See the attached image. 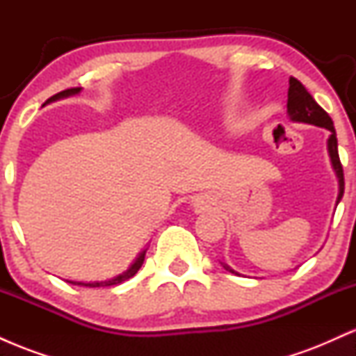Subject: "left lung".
<instances>
[{
  "label": "left lung",
  "mask_w": 356,
  "mask_h": 356,
  "mask_svg": "<svg viewBox=\"0 0 356 356\" xmlns=\"http://www.w3.org/2000/svg\"><path fill=\"white\" fill-rule=\"evenodd\" d=\"M288 115L293 122H303V124H312L316 127H323V129L330 130L332 136L328 137V154L332 159V165L334 174L338 177V186H340V192H338L337 204L341 201L343 191H345V179H343V167L340 162V155H338V140H337V132H334L333 120L330 118L328 113L323 110L320 105L314 102V99L309 95L308 90L305 88V85L300 80H296L295 76L289 79V88H288ZM224 268L229 273H238L234 269H231L227 264H224Z\"/></svg>",
  "instance_id": "8db88e82"
}]
</instances>
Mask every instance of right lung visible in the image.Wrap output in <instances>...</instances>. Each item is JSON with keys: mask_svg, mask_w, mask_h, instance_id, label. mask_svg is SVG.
<instances>
[{"mask_svg": "<svg viewBox=\"0 0 356 356\" xmlns=\"http://www.w3.org/2000/svg\"><path fill=\"white\" fill-rule=\"evenodd\" d=\"M80 90H81V88H79V87H76V88L63 90V92H60V93H56V95L50 97V99L44 102L43 107H44V105H47V104H51V102H56V100H60V99H67V97L76 95V93H80ZM145 252H147V249H144V251H142L140 254H138L137 259L134 261L132 266L127 269V271H124V273H122V275H118V276H115V277H112V280H108V281H95V283H81V281H67V283L76 284V286H87V288H102V286H115V284H120V283H124V281L130 280V277H132V276H136V273L138 271V269H140L142 264H144Z\"/></svg>", "mask_w": 356, "mask_h": 356, "instance_id": "1", "label": "right lung"}]
</instances>
